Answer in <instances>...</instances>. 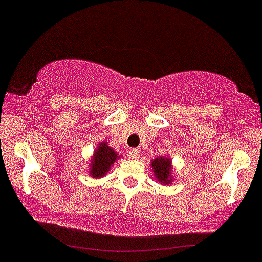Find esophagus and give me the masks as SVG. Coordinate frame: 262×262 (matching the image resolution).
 <instances>
[{
  "label": "esophagus",
  "mask_w": 262,
  "mask_h": 262,
  "mask_svg": "<svg viewBox=\"0 0 262 262\" xmlns=\"http://www.w3.org/2000/svg\"><path fill=\"white\" fill-rule=\"evenodd\" d=\"M128 153H129V156H131V158H134V160H138V158L140 157V152H139L138 149H135V148L129 150Z\"/></svg>",
  "instance_id": "34e87169"
}]
</instances>
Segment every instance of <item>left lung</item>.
<instances>
[{
    "label": "left lung",
    "mask_w": 262,
    "mask_h": 262,
    "mask_svg": "<svg viewBox=\"0 0 262 262\" xmlns=\"http://www.w3.org/2000/svg\"><path fill=\"white\" fill-rule=\"evenodd\" d=\"M150 164H152V170L155 172V177L157 178V181L161 182L162 184L169 186L172 182L171 160L162 156V157L155 158Z\"/></svg>",
    "instance_id": "1"
}]
</instances>
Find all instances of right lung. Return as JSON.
<instances>
[{
	"mask_svg": "<svg viewBox=\"0 0 262 262\" xmlns=\"http://www.w3.org/2000/svg\"><path fill=\"white\" fill-rule=\"evenodd\" d=\"M119 156L107 145L106 141L98 144L90 164V174L93 178H101L109 172L110 167L118 160Z\"/></svg>",
	"mask_w": 262,
	"mask_h": 262,
	"instance_id": "obj_1",
	"label": "right lung"
}]
</instances>
